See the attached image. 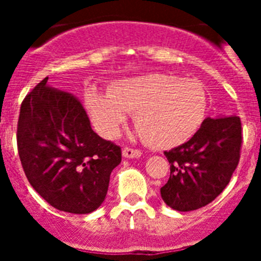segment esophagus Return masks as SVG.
Segmentation results:
<instances>
[{"instance_id":"esophagus-1","label":"esophagus","mask_w":261,"mask_h":261,"mask_svg":"<svg viewBox=\"0 0 261 261\" xmlns=\"http://www.w3.org/2000/svg\"><path fill=\"white\" fill-rule=\"evenodd\" d=\"M123 155L125 158H138V156H141V151L138 149H133V147H124Z\"/></svg>"}]
</instances>
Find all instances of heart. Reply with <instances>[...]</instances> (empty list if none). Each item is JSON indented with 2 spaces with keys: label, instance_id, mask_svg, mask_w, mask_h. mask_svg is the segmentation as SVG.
Listing matches in <instances>:
<instances>
[{
  "label": "heart",
  "instance_id": "1",
  "mask_svg": "<svg viewBox=\"0 0 261 261\" xmlns=\"http://www.w3.org/2000/svg\"><path fill=\"white\" fill-rule=\"evenodd\" d=\"M85 103L103 137L117 136L128 112L142 141L156 150L180 146L199 132L208 112V96L196 81L166 73L124 78L108 93L89 90Z\"/></svg>",
  "mask_w": 261,
  "mask_h": 261
}]
</instances>
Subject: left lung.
<instances>
[{
  "mask_svg": "<svg viewBox=\"0 0 261 261\" xmlns=\"http://www.w3.org/2000/svg\"><path fill=\"white\" fill-rule=\"evenodd\" d=\"M241 149L238 116L205 119L190 141L165 151L170 177L161 188L163 201L179 212L208 205L229 184L239 163Z\"/></svg>",
  "mask_w": 261,
  "mask_h": 261,
  "instance_id": "8db88e82",
  "label": "left lung"
}]
</instances>
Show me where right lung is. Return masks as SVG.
Masks as SVG:
<instances>
[{
    "instance_id": "1",
    "label": "right lung",
    "mask_w": 261,
    "mask_h": 261,
    "mask_svg": "<svg viewBox=\"0 0 261 261\" xmlns=\"http://www.w3.org/2000/svg\"><path fill=\"white\" fill-rule=\"evenodd\" d=\"M48 77L23 99L17 145L32 188L53 208L87 214L100 206L121 147L99 137L78 99L47 86Z\"/></svg>"
}]
</instances>
